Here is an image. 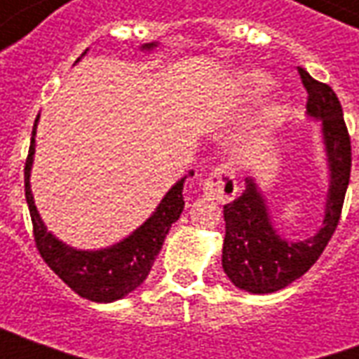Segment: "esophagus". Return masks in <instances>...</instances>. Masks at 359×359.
<instances>
[{"label":"esophagus","instance_id":"obj_1","mask_svg":"<svg viewBox=\"0 0 359 359\" xmlns=\"http://www.w3.org/2000/svg\"><path fill=\"white\" fill-rule=\"evenodd\" d=\"M203 192L208 198L219 203L233 202L234 196L238 192L233 167L229 163H221L217 169H213V172L203 182Z\"/></svg>","mask_w":359,"mask_h":359}]
</instances>
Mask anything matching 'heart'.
I'll return each instance as SVG.
<instances>
[{"label": "heart", "instance_id": "b5f03b06", "mask_svg": "<svg viewBox=\"0 0 359 359\" xmlns=\"http://www.w3.org/2000/svg\"><path fill=\"white\" fill-rule=\"evenodd\" d=\"M244 84L248 86L250 94H256V95H264L271 90V81L265 76V74H259V73L248 74V76L244 79Z\"/></svg>", "mask_w": 359, "mask_h": 359}]
</instances>
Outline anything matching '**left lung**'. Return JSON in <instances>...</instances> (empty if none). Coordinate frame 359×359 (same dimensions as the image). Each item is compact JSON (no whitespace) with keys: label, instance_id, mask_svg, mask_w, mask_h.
<instances>
[{"label":"left lung","instance_id":"obj_1","mask_svg":"<svg viewBox=\"0 0 359 359\" xmlns=\"http://www.w3.org/2000/svg\"><path fill=\"white\" fill-rule=\"evenodd\" d=\"M298 74L308 92L306 109L323 123L331 171L323 226L316 236L304 242H290L278 236L271 225L264 196L259 194L254 179H246V190L241 198L223 208V269L234 286L252 294L277 292L316 264L337 231L350 180L352 146L339 97L329 84L316 81L302 67H298Z\"/></svg>","mask_w":359,"mask_h":359}]
</instances>
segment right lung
<instances>
[{
    "label": "right lung",
    "mask_w": 359,
    "mask_h": 359,
    "mask_svg": "<svg viewBox=\"0 0 359 359\" xmlns=\"http://www.w3.org/2000/svg\"><path fill=\"white\" fill-rule=\"evenodd\" d=\"M154 46L156 43H146L144 48L149 50ZM38 117L34 121L27 163H25V196H27L28 211L32 219L36 248L43 262L50 265V269L67 286H71L79 296L92 302L118 300L128 292H133L134 288H138L148 277L149 269L163 246L165 236L184 210L182 188H184L187 177L180 179L167 192L161 203L157 205V210L154 211V215L140 229H136L130 236H126L125 241L113 244L111 248L95 250V252L69 248L46 231V225L38 215L34 198L30 192V167H32V156H34ZM192 175L194 171L188 172V177Z\"/></svg>",
    "instance_id": "obj_1"
}]
</instances>
